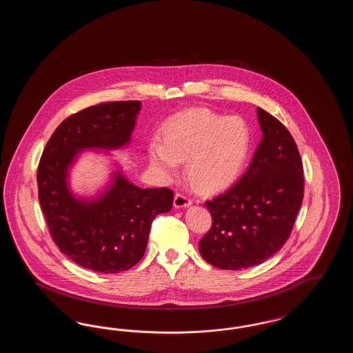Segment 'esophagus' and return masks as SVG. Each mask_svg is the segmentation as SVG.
Instances as JSON below:
<instances>
[{
    "label": "esophagus",
    "instance_id": "esophagus-1",
    "mask_svg": "<svg viewBox=\"0 0 353 353\" xmlns=\"http://www.w3.org/2000/svg\"><path fill=\"white\" fill-rule=\"evenodd\" d=\"M173 205H174V208H185V206L192 205V200L188 196L183 194V193H176L174 200H173Z\"/></svg>",
    "mask_w": 353,
    "mask_h": 353
}]
</instances>
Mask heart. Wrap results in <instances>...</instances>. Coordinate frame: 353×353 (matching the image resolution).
<instances>
[{
	"label": "heart",
	"instance_id": "b5f03b06",
	"mask_svg": "<svg viewBox=\"0 0 353 353\" xmlns=\"http://www.w3.org/2000/svg\"><path fill=\"white\" fill-rule=\"evenodd\" d=\"M163 139H153L148 147L150 163L159 176L172 180L180 161H186L188 179L205 193L233 184L252 151V130L245 119L206 108H192L169 119Z\"/></svg>",
	"mask_w": 353,
	"mask_h": 353
}]
</instances>
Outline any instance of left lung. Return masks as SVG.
Instances as JSON below:
<instances>
[{
  "label": "left lung",
  "instance_id": "left-lung-1",
  "mask_svg": "<svg viewBox=\"0 0 353 353\" xmlns=\"http://www.w3.org/2000/svg\"><path fill=\"white\" fill-rule=\"evenodd\" d=\"M262 140L243 176L205 202L212 228L200 241L202 258L214 268L248 269L278 252L302 206L304 177L296 143L285 125L256 108Z\"/></svg>",
  "mask_w": 353,
  "mask_h": 353
}]
</instances>
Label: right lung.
I'll list each match as a JSON object with an SVG mask.
<instances>
[{"label": "right lung", "mask_w": 353, "mask_h": 353, "mask_svg": "<svg viewBox=\"0 0 353 353\" xmlns=\"http://www.w3.org/2000/svg\"><path fill=\"white\" fill-rule=\"evenodd\" d=\"M140 101L101 103L65 119L51 134L37 169L38 199L51 236L77 265L104 274L125 271L144 255L152 221L172 209L168 188L141 189L118 172L95 201L75 199L68 170L78 152L128 144Z\"/></svg>", "instance_id": "obj_1"}]
</instances>
